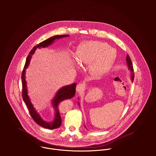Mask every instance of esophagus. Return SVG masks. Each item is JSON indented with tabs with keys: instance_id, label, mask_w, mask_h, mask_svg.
Masks as SVG:
<instances>
[{
	"instance_id": "1",
	"label": "esophagus",
	"mask_w": 156,
	"mask_h": 156,
	"mask_svg": "<svg viewBox=\"0 0 156 156\" xmlns=\"http://www.w3.org/2000/svg\"><path fill=\"white\" fill-rule=\"evenodd\" d=\"M84 88V85L82 83H78L76 87V91L78 93H81Z\"/></svg>"
}]
</instances>
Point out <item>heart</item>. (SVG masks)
<instances>
[{
  "label": "heart",
  "mask_w": 156,
  "mask_h": 156,
  "mask_svg": "<svg viewBox=\"0 0 156 156\" xmlns=\"http://www.w3.org/2000/svg\"><path fill=\"white\" fill-rule=\"evenodd\" d=\"M76 59L81 66L90 65V72L95 76L107 73L113 65L115 51L107 44L96 41L83 42L76 51Z\"/></svg>",
  "instance_id": "1"
}]
</instances>
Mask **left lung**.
Here are the masks:
<instances>
[{
  "instance_id": "8db88e82",
  "label": "left lung",
  "mask_w": 156,
  "mask_h": 156,
  "mask_svg": "<svg viewBox=\"0 0 156 156\" xmlns=\"http://www.w3.org/2000/svg\"><path fill=\"white\" fill-rule=\"evenodd\" d=\"M126 64L128 66V69L131 71V79L132 81L134 80V77H135V74H134V72H133V63H132V62L129 57L128 55H127L126 56Z\"/></svg>"
}]
</instances>
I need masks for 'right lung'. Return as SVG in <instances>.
Here are the masks:
<instances>
[{"mask_svg": "<svg viewBox=\"0 0 156 156\" xmlns=\"http://www.w3.org/2000/svg\"><path fill=\"white\" fill-rule=\"evenodd\" d=\"M69 34H65V35H57L52 36L48 39H46L39 44H37L35 46L30 52L29 55L27 57L25 65L24 66V69L23 72H22L21 74V81H22V97H23V99L25 104H27L30 115L31 116L32 119L34 120V121L39 126L48 129H56L60 126L62 124V119L61 116L60 115L59 109H58V105L60 102L63 101V100L71 99L72 98L76 93V83H73L70 85L65 86L60 88L58 91L57 94H55L54 98L53 99L52 101V104L53 105L54 111H55V119L52 122H46L44 121L41 116L39 115V114L36 112V110L34 108L32 103L31 102V101L29 98V96L28 95V91H27V83L25 80V70L27 68L28 66L31 55L34 53L35 51L37 48H46L49 46V45H51L52 42L55 40L60 38H63L65 37H69Z\"/></svg>", "mask_w": 156, "mask_h": 156, "instance_id": "add662e5", "label": "right lung"}]
</instances>
